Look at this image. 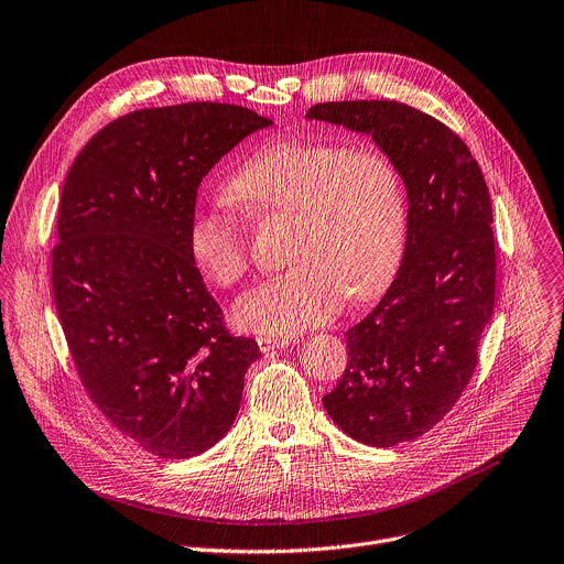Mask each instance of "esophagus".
Returning <instances> with one entry per match:
<instances>
[{
	"mask_svg": "<svg viewBox=\"0 0 564 564\" xmlns=\"http://www.w3.org/2000/svg\"><path fill=\"white\" fill-rule=\"evenodd\" d=\"M257 343H259V349H261L265 356H268V354H274V351H279V349H283V347L290 345L288 338H274V336H259Z\"/></svg>",
	"mask_w": 564,
	"mask_h": 564,
	"instance_id": "esophagus-1",
	"label": "esophagus"
}]
</instances>
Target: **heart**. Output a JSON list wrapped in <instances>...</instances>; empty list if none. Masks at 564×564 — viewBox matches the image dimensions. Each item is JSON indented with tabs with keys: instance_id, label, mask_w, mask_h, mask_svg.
<instances>
[{
	"instance_id": "heart-1",
	"label": "heart",
	"mask_w": 564,
	"mask_h": 564,
	"mask_svg": "<svg viewBox=\"0 0 564 564\" xmlns=\"http://www.w3.org/2000/svg\"><path fill=\"white\" fill-rule=\"evenodd\" d=\"M228 195L252 217L292 215L290 261L235 307L246 332L290 336L332 321L349 294L365 301L394 276L408 235L405 187L394 161L373 148L290 137L254 152ZM187 248L199 272L232 288L250 270L246 224L226 210H197Z\"/></svg>"
}]
</instances>
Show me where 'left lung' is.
Instances as JSON below:
<instances>
[{"label":"left lung","instance_id":"left-lung-1","mask_svg":"<svg viewBox=\"0 0 564 564\" xmlns=\"http://www.w3.org/2000/svg\"><path fill=\"white\" fill-rule=\"evenodd\" d=\"M305 119L371 137L408 191L403 263L360 323L345 332L347 367L323 397L334 425L371 447L430 432L458 401L494 312L491 199L465 141L399 101H332Z\"/></svg>","mask_w":564,"mask_h":564}]
</instances>
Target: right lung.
I'll return each instance as SVG.
<instances>
[{
	"instance_id": "1",
	"label": "right lung",
	"mask_w": 564,
	"mask_h": 564,
	"mask_svg": "<svg viewBox=\"0 0 564 564\" xmlns=\"http://www.w3.org/2000/svg\"><path fill=\"white\" fill-rule=\"evenodd\" d=\"M270 126L232 104L134 110L84 145L64 183L53 294L77 373L121 434L167 460L228 434L261 358L228 334L187 228L204 176Z\"/></svg>"
}]
</instances>
